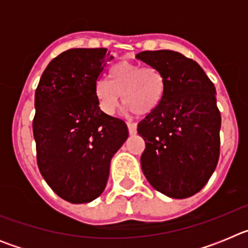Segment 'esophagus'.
I'll return each instance as SVG.
<instances>
[{"label": "esophagus", "instance_id": "esophagus-1", "mask_svg": "<svg viewBox=\"0 0 248 248\" xmlns=\"http://www.w3.org/2000/svg\"><path fill=\"white\" fill-rule=\"evenodd\" d=\"M137 128H138V125L135 124V123L128 122V129H129V133H130L131 135L137 134Z\"/></svg>", "mask_w": 248, "mask_h": 248}]
</instances>
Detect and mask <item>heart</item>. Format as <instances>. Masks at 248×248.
I'll return each instance as SVG.
<instances>
[{
  "label": "heart",
  "instance_id": "obj_1",
  "mask_svg": "<svg viewBox=\"0 0 248 248\" xmlns=\"http://www.w3.org/2000/svg\"><path fill=\"white\" fill-rule=\"evenodd\" d=\"M165 87V78L157 68L120 62L109 72V82L99 79L95 83L94 95L100 110L108 115L118 110L122 95L131 110L149 114L160 104Z\"/></svg>",
  "mask_w": 248,
  "mask_h": 248
}]
</instances>
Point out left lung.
I'll return each mask as SVG.
<instances>
[{"instance_id":"left-lung-1","label":"left lung","mask_w":248,"mask_h":248,"mask_svg":"<svg viewBox=\"0 0 248 248\" xmlns=\"http://www.w3.org/2000/svg\"><path fill=\"white\" fill-rule=\"evenodd\" d=\"M137 58L157 68L166 83L157 108L138 124L145 141L143 172L161 194L190 198L209 181L220 156L215 85L198 63L179 52L144 50Z\"/></svg>"}]
</instances>
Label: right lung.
Segmentation results:
<instances>
[{
  "label": "right lung",
  "mask_w": 248,
  "mask_h": 248,
  "mask_svg": "<svg viewBox=\"0 0 248 248\" xmlns=\"http://www.w3.org/2000/svg\"><path fill=\"white\" fill-rule=\"evenodd\" d=\"M105 48H73L50 61L34 95L37 164L49 187L72 203L105 189L113 155L128 139L125 122L103 113L94 95Z\"/></svg>",
  "instance_id": "1"
}]
</instances>
